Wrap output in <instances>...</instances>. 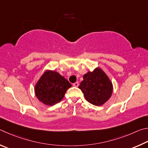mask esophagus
Segmentation results:
<instances>
[{
    "label": "esophagus",
    "mask_w": 148,
    "mask_h": 148,
    "mask_svg": "<svg viewBox=\"0 0 148 148\" xmlns=\"http://www.w3.org/2000/svg\"><path fill=\"white\" fill-rule=\"evenodd\" d=\"M73 86H75V87H78L79 86V82H75V83L73 84Z\"/></svg>",
    "instance_id": "34e87169"
}]
</instances>
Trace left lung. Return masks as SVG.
I'll list each match as a JSON object with an SVG mask.
<instances>
[{"label":"left lung","instance_id":"left-lung-1","mask_svg":"<svg viewBox=\"0 0 148 148\" xmlns=\"http://www.w3.org/2000/svg\"><path fill=\"white\" fill-rule=\"evenodd\" d=\"M79 88L88 101L95 106L104 104L112 93V82L100 68L85 74Z\"/></svg>","mask_w":148,"mask_h":148}]
</instances>
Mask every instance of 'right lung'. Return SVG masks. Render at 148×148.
<instances>
[{"instance_id": "add662e5", "label": "right lung", "mask_w": 148, "mask_h": 148, "mask_svg": "<svg viewBox=\"0 0 148 148\" xmlns=\"http://www.w3.org/2000/svg\"><path fill=\"white\" fill-rule=\"evenodd\" d=\"M71 86L69 81L54 71H47L35 86L36 97L47 105H53L63 99L67 90Z\"/></svg>"}]
</instances>
